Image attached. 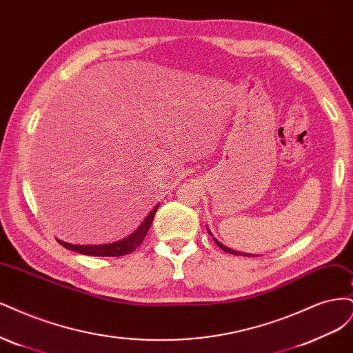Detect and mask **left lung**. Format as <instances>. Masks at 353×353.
<instances>
[{"instance_id": "left-lung-1", "label": "left lung", "mask_w": 353, "mask_h": 353, "mask_svg": "<svg viewBox=\"0 0 353 353\" xmlns=\"http://www.w3.org/2000/svg\"><path fill=\"white\" fill-rule=\"evenodd\" d=\"M210 233V232H208ZM211 234V233H210ZM212 236V234H211ZM214 239V242H215V245H217L220 249H223V251L224 252H227V254H233V255H246V254H242V252H237V251H233V249H230V248H227V246H224V245H221L219 241H217V239H215V237H212ZM246 256H252V255H246Z\"/></svg>"}]
</instances>
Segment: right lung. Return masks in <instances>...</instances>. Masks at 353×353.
Here are the masks:
<instances>
[{
  "instance_id": "1",
  "label": "right lung",
  "mask_w": 353,
  "mask_h": 353,
  "mask_svg": "<svg viewBox=\"0 0 353 353\" xmlns=\"http://www.w3.org/2000/svg\"><path fill=\"white\" fill-rule=\"evenodd\" d=\"M157 210H158V205L143 220V223L138 227V230H134L130 236H128L126 239H121L119 242L108 243V245H72V243L59 241V243L67 249H70V251L83 254V255H90V256H123V255L132 254L134 249L143 242V239L154 221Z\"/></svg>"
}]
</instances>
